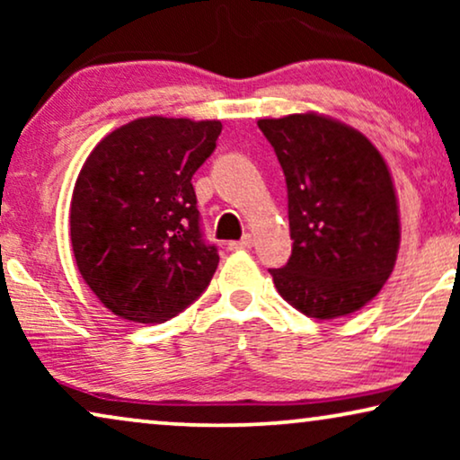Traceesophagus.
Listing matches in <instances>:
<instances>
[{"label":"esophagus","instance_id":"1","mask_svg":"<svg viewBox=\"0 0 460 460\" xmlns=\"http://www.w3.org/2000/svg\"><path fill=\"white\" fill-rule=\"evenodd\" d=\"M253 247V238H251L249 234H244L241 241H232L230 243V249L232 251H238V249H251Z\"/></svg>","mask_w":460,"mask_h":460}]
</instances>
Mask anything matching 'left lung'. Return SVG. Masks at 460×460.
Masks as SVG:
<instances>
[{
  "label": "left lung",
  "instance_id": "8db88e82",
  "mask_svg": "<svg viewBox=\"0 0 460 460\" xmlns=\"http://www.w3.org/2000/svg\"><path fill=\"white\" fill-rule=\"evenodd\" d=\"M287 180L293 251L274 285L310 318L367 305L392 274L400 247L392 175L360 131L332 119H260Z\"/></svg>",
  "mask_w": 460,
  "mask_h": 460
}]
</instances>
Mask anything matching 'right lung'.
I'll return each mask as SVG.
<instances>
[{"label": "right lung", "mask_w": 460, "mask_h": 460, "mask_svg": "<svg viewBox=\"0 0 460 460\" xmlns=\"http://www.w3.org/2000/svg\"><path fill=\"white\" fill-rule=\"evenodd\" d=\"M219 134V121L136 119L81 167L71 200L75 261L117 316L165 323L209 287L219 255L203 234L192 175Z\"/></svg>", "instance_id": "obj_1"}]
</instances>
